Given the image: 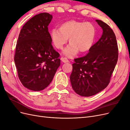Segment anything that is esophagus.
<instances>
[{
    "label": "esophagus",
    "mask_w": 130,
    "mask_h": 130,
    "mask_svg": "<svg viewBox=\"0 0 130 130\" xmlns=\"http://www.w3.org/2000/svg\"><path fill=\"white\" fill-rule=\"evenodd\" d=\"M61 61L63 62V63H67V62H69V60H68L67 58H66V57H61Z\"/></svg>",
    "instance_id": "obj_1"
}]
</instances>
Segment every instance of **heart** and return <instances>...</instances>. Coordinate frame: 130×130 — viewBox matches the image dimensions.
Returning a JSON list of instances; mask_svg holds the SVG:
<instances>
[{"instance_id": "1", "label": "heart", "mask_w": 130, "mask_h": 130, "mask_svg": "<svg viewBox=\"0 0 130 130\" xmlns=\"http://www.w3.org/2000/svg\"><path fill=\"white\" fill-rule=\"evenodd\" d=\"M50 36L54 45L62 49L67 43L70 44L64 50L63 54L72 57L79 52H87L93 44L96 36L95 27L90 22L70 21L62 24L59 29H53Z\"/></svg>"}]
</instances>
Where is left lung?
Returning a JSON list of instances; mask_svg holds the SVG:
<instances>
[{
    "label": "left lung",
    "mask_w": 130,
    "mask_h": 130,
    "mask_svg": "<svg viewBox=\"0 0 130 130\" xmlns=\"http://www.w3.org/2000/svg\"><path fill=\"white\" fill-rule=\"evenodd\" d=\"M96 22L103 29V35L85 56L74 59L70 76L73 90L82 96L94 95L107 87L118 58L113 31L105 22Z\"/></svg>",
    "instance_id": "8db88e82"
}]
</instances>
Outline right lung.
<instances>
[{
  "label": "right lung",
  "mask_w": 130,
  "mask_h": 130,
  "mask_svg": "<svg viewBox=\"0 0 130 130\" xmlns=\"http://www.w3.org/2000/svg\"><path fill=\"white\" fill-rule=\"evenodd\" d=\"M52 15H35L23 25L14 57L19 79L26 88L40 91L52 81L61 60L52 44L48 31Z\"/></svg>",
  "instance_id": "1"
}]
</instances>
